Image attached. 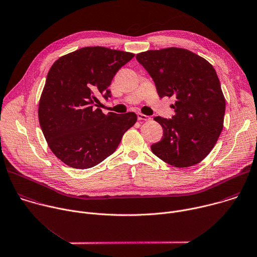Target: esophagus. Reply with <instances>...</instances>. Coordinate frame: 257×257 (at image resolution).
Wrapping results in <instances>:
<instances>
[{
	"label": "esophagus",
	"mask_w": 257,
	"mask_h": 257,
	"mask_svg": "<svg viewBox=\"0 0 257 257\" xmlns=\"http://www.w3.org/2000/svg\"><path fill=\"white\" fill-rule=\"evenodd\" d=\"M137 118H138V120H142V121H148V120H150V117L149 116H146V115H144V114H142V113H138L137 114Z\"/></svg>",
	"instance_id": "obj_1"
}]
</instances>
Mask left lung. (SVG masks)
Returning <instances> with one entry per match:
<instances>
[{"label": "left lung", "mask_w": 257, "mask_h": 257, "mask_svg": "<svg viewBox=\"0 0 257 257\" xmlns=\"http://www.w3.org/2000/svg\"><path fill=\"white\" fill-rule=\"evenodd\" d=\"M136 59L152 77L160 98H176L172 119L154 118L163 136L151 151L176 167L199 163L215 146L224 123L225 99L214 67L177 47L148 50Z\"/></svg>", "instance_id": "1"}]
</instances>
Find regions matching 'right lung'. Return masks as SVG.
<instances>
[{
    "label": "right lung",
    "mask_w": 257,
    "mask_h": 257,
    "mask_svg": "<svg viewBox=\"0 0 257 257\" xmlns=\"http://www.w3.org/2000/svg\"><path fill=\"white\" fill-rule=\"evenodd\" d=\"M133 53L83 47L58 58L48 71L38 117L51 151L70 167H93L117 149L137 121L133 112L105 115L98 97H112L109 85Z\"/></svg>",
    "instance_id": "1"
}]
</instances>
